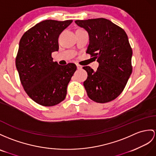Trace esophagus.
Instances as JSON below:
<instances>
[{
  "label": "esophagus",
  "instance_id": "esophagus-1",
  "mask_svg": "<svg viewBox=\"0 0 156 156\" xmlns=\"http://www.w3.org/2000/svg\"><path fill=\"white\" fill-rule=\"evenodd\" d=\"M77 67L78 69H81L82 68V66L81 65H79V64H77Z\"/></svg>",
  "mask_w": 156,
  "mask_h": 156
}]
</instances>
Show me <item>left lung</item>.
I'll list each match as a JSON object with an SVG mask.
<instances>
[{
	"mask_svg": "<svg viewBox=\"0 0 156 156\" xmlns=\"http://www.w3.org/2000/svg\"><path fill=\"white\" fill-rule=\"evenodd\" d=\"M75 22L88 32L86 53L99 63L95 71L89 66L83 67L88 75L83 83L87 95L98 103L115 100L123 91L132 71V49L126 33L102 18Z\"/></svg>",
	"mask_w": 156,
	"mask_h": 156,
	"instance_id": "obj_1",
	"label": "left lung"
}]
</instances>
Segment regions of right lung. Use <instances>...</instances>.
Here are the masks:
<instances>
[{"instance_id":"1","label":"right lung","mask_w":156,"mask_h":156,"mask_svg":"<svg viewBox=\"0 0 156 156\" xmlns=\"http://www.w3.org/2000/svg\"><path fill=\"white\" fill-rule=\"evenodd\" d=\"M72 22H41L27 30L19 43L16 67L21 84L34 101L44 107L65 99L68 83L77 69L75 63L60 66L51 57L59 49V34Z\"/></svg>"}]
</instances>
